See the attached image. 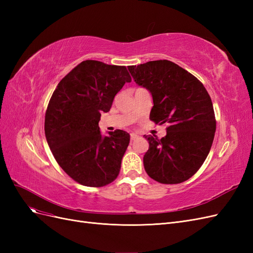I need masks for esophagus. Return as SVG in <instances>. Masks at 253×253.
<instances>
[{
    "label": "esophagus",
    "mask_w": 253,
    "mask_h": 253,
    "mask_svg": "<svg viewBox=\"0 0 253 253\" xmlns=\"http://www.w3.org/2000/svg\"><path fill=\"white\" fill-rule=\"evenodd\" d=\"M137 138H138V136L136 134H131V141H135Z\"/></svg>",
    "instance_id": "34e87169"
}]
</instances>
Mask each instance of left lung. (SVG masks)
Wrapping results in <instances>:
<instances>
[{
	"instance_id": "left-lung-1",
	"label": "left lung",
	"mask_w": 253,
	"mask_h": 253,
	"mask_svg": "<svg viewBox=\"0 0 253 253\" xmlns=\"http://www.w3.org/2000/svg\"><path fill=\"white\" fill-rule=\"evenodd\" d=\"M135 82L153 97L150 119L167 125V135L158 139L144 135L149 150L143 156L151 178L166 185L188 180L208 156L216 120L204 84L195 76L169 60L149 61L127 66Z\"/></svg>"
}]
</instances>
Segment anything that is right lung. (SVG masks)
<instances>
[{
	"label": "right lung",
	"mask_w": 253,
	"mask_h": 253,
	"mask_svg": "<svg viewBox=\"0 0 253 253\" xmlns=\"http://www.w3.org/2000/svg\"><path fill=\"white\" fill-rule=\"evenodd\" d=\"M131 81L126 66L85 60L51 95L44 122L47 143L62 170L82 186L99 188L117 178L129 135L116 129L103 137L98 124Z\"/></svg>",
	"instance_id": "add662e5"
}]
</instances>
